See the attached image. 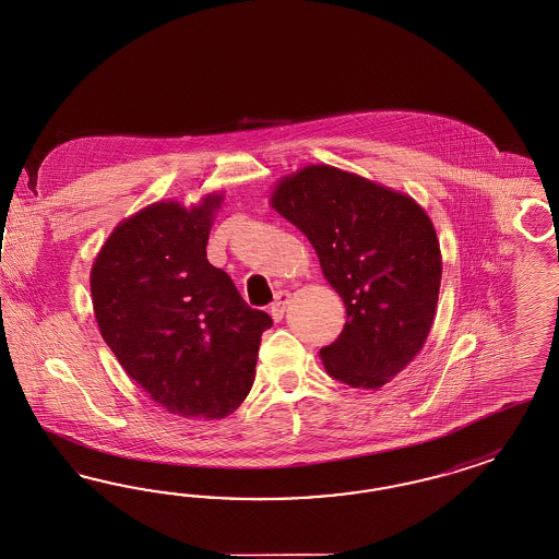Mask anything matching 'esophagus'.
I'll list each match as a JSON object with an SVG mask.
<instances>
[{
    "mask_svg": "<svg viewBox=\"0 0 559 559\" xmlns=\"http://www.w3.org/2000/svg\"><path fill=\"white\" fill-rule=\"evenodd\" d=\"M289 299V290H278V293L274 295V301H272V306H270V316H272V320H274V322H281V320H283V316H285V308H287Z\"/></svg>",
    "mask_w": 559,
    "mask_h": 559,
    "instance_id": "34e87169",
    "label": "esophagus"
}]
</instances>
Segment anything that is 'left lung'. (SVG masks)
<instances>
[{"label":"left lung","instance_id":"left-lung-1","mask_svg":"<svg viewBox=\"0 0 559 559\" xmlns=\"http://www.w3.org/2000/svg\"><path fill=\"white\" fill-rule=\"evenodd\" d=\"M270 206L308 237L347 308L338 338L320 348L328 373L361 390L388 384L436 318L442 253L429 216L411 195L330 165L285 175Z\"/></svg>","mask_w":559,"mask_h":559}]
</instances>
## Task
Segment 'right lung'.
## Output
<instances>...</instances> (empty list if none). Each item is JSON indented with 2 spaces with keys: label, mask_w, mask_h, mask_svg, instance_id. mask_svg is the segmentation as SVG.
<instances>
[{
  "label": "right lung",
  "mask_w": 559,
  "mask_h": 559,
  "mask_svg": "<svg viewBox=\"0 0 559 559\" xmlns=\"http://www.w3.org/2000/svg\"><path fill=\"white\" fill-rule=\"evenodd\" d=\"M223 192L190 209L156 202L121 221L91 269L100 336L154 403L186 419H223L248 396L272 326L206 258Z\"/></svg>",
  "instance_id": "right-lung-1"
}]
</instances>
